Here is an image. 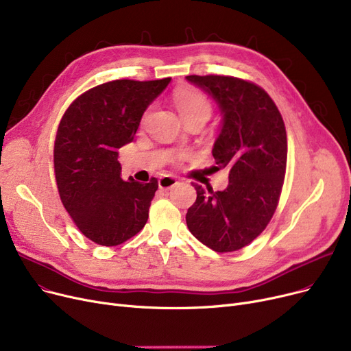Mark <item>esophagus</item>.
<instances>
[{
	"instance_id": "1",
	"label": "esophagus",
	"mask_w": 351,
	"mask_h": 351,
	"mask_svg": "<svg viewBox=\"0 0 351 351\" xmlns=\"http://www.w3.org/2000/svg\"><path fill=\"white\" fill-rule=\"evenodd\" d=\"M178 184V180L173 176L169 175H163L162 178H159V188L160 189H171Z\"/></svg>"
}]
</instances>
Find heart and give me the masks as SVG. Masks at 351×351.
<instances>
[{"mask_svg": "<svg viewBox=\"0 0 351 351\" xmlns=\"http://www.w3.org/2000/svg\"><path fill=\"white\" fill-rule=\"evenodd\" d=\"M173 101L180 117L185 121L195 117H209L210 103L202 91L192 87H182L176 90Z\"/></svg>", "mask_w": 351, "mask_h": 351, "instance_id": "1", "label": "heart"}]
</instances>
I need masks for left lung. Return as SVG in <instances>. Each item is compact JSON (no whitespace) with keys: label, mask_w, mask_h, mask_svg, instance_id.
I'll list each match as a JSON object with an SVG mask.
<instances>
[{"label":"left lung","mask_w":351,"mask_h":351,"mask_svg":"<svg viewBox=\"0 0 351 351\" xmlns=\"http://www.w3.org/2000/svg\"><path fill=\"white\" fill-rule=\"evenodd\" d=\"M217 101L222 114L213 143L215 171H230L226 189L201 185L188 209L192 235L217 252L243 248L260 235L277 209L287 166L284 120L267 91L231 75H186Z\"/></svg>","instance_id":"1"}]
</instances>
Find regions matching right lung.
Here are the masks:
<instances>
[{
	"instance_id": "1",
	"label": "right lung",
	"mask_w": 351,
	"mask_h": 351,
	"mask_svg": "<svg viewBox=\"0 0 351 351\" xmlns=\"http://www.w3.org/2000/svg\"><path fill=\"white\" fill-rule=\"evenodd\" d=\"M171 77L113 80L75 99L58 125L54 173L60 197L84 237L103 247L120 245L149 218L158 179H121L119 149L130 143L141 119Z\"/></svg>"
}]
</instances>
